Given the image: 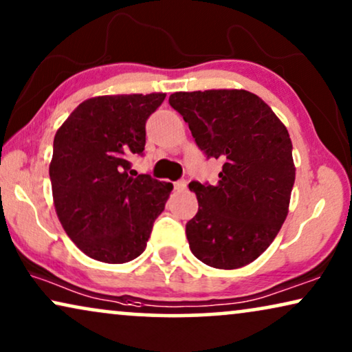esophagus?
Wrapping results in <instances>:
<instances>
[{
  "label": "esophagus",
  "instance_id": "1",
  "mask_svg": "<svg viewBox=\"0 0 352 352\" xmlns=\"http://www.w3.org/2000/svg\"><path fill=\"white\" fill-rule=\"evenodd\" d=\"M186 181H177V182H175V189L176 190H184L186 189Z\"/></svg>",
  "mask_w": 352,
  "mask_h": 352
}]
</instances>
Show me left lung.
<instances>
[{
	"label": "left lung",
	"instance_id": "1",
	"mask_svg": "<svg viewBox=\"0 0 352 352\" xmlns=\"http://www.w3.org/2000/svg\"><path fill=\"white\" fill-rule=\"evenodd\" d=\"M170 105L206 158L223 162L218 184H189L199 200L186 224L190 252L216 269L247 266L266 252L288 214L295 184L290 134L245 89L175 93Z\"/></svg>",
	"mask_w": 352,
	"mask_h": 352
}]
</instances>
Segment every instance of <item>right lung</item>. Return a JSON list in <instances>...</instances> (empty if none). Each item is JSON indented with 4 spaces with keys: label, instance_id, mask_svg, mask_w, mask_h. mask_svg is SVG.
Listing matches in <instances>:
<instances>
[{
    "label": "right lung",
    "instance_id": "1",
    "mask_svg": "<svg viewBox=\"0 0 352 352\" xmlns=\"http://www.w3.org/2000/svg\"><path fill=\"white\" fill-rule=\"evenodd\" d=\"M166 94L98 96L81 102L54 136L52 199L67 235L89 258L122 264L146 250L171 182L133 173L146 122Z\"/></svg>",
    "mask_w": 352,
    "mask_h": 352
}]
</instances>
